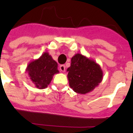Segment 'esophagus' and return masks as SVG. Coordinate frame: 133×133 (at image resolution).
Masks as SVG:
<instances>
[{
  "label": "esophagus",
  "mask_w": 133,
  "mask_h": 133,
  "mask_svg": "<svg viewBox=\"0 0 133 133\" xmlns=\"http://www.w3.org/2000/svg\"><path fill=\"white\" fill-rule=\"evenodd\" d=\"M59 69H60V70L61 72H65V65H61L60 66H59Z\"/></svg>",
  "instance_id": "1"
}]
</instances>
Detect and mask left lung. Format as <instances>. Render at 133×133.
Segmentation results:
<instances>
[{
	"label": "left lung",
	"instance_id": "left-lung-1",
	"mask_svg": "<svg viewBox=\"0 0 133 133\" xmlns=\"http://www.w3.org/2000/svg\"><path fill=\"white\" fill-rule=\"evenodd\" d=\"M70 87L79 94H87L97 87L103 79V71L97 63L77 53L71 58L67 69Z\"/></svg>",
	"mask_w": 133,
	"mask_h": 133
}]
</instances>
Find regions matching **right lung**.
Masks as SVG:
<instances>
[{
  "label": "right lung",
  "instance_id": "right-lung-1",
  "mask_svg": "<svg viewBox=\"0 0 133 133\" xmlns=\"http://www.w3.org/2000/svg\"><path fill=\"white\" fill-rule=\"evenodd\" d=\"M25 72L38 89L46 88L51 83L53 76L59 73L57 63L48 52H44L37 59L29 63Z\"/></svg>",
  "mask_w": 133,
  "mask_h": 133
}]
</instances>
